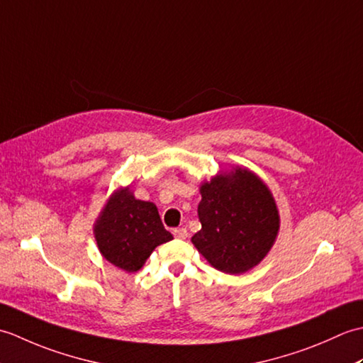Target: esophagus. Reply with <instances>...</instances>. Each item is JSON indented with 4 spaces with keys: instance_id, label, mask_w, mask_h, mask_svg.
<instances>
[{
    "instance_id": "esophagus-1",
    "label": "esophagus",
    "mask_w": 363,
    "mask_h": 363,
    "mask_svg": "<svg viewBox=\"0 0 363 363\" xmlns=\"http://www.w3.org/2000/svg\"><path fill=\"white\" fill-rule=\"evenodd\" d=\"M173 235H174L176 238H179V240H184V238H187L189 233H187L186 228H177V229L173 230Z\"/></svg>"
}]
</instances>
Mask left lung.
Listing matches in <instances>:
<instances>
[{"label": "left lung", "mask_w": 363, "mask_h": 363, "mask_svg": "<svg viewBox=\"0 0 363 363\" xmlns=\"http://www.w3.org/2000/svg\"><path fill=\"white\" fill-rule=\"evenodd\" d=\"M199 191L196 250L223 273L240 274L260 264L279 233V212L264 181L235 167L203 182Z\"/></svg>", "instance_id": "obj_1"}]
</instances>
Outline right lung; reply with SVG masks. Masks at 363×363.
<instances>
[{
  "label": "right lung",
  "instance_id": "add662e5",
  "mask_svg": "<svg viewBox=\"0 0 363 363\" xmlns=\"http://www.w3.org/2000/svg\"><path fill=\"white\" fill-rule=\"evenodd\" d=\"M99 252L128 273L138 272L156 246L173 235L162 225L156 204L135 199L129 187L115 190L94 226Z\"/></svg>",
  "mask_w": 363,
  "mask_h": 363
}]
</instances>
